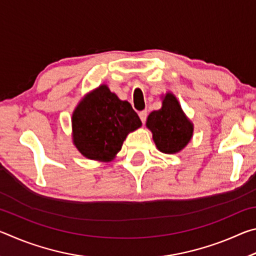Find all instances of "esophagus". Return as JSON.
<instances>
[{
	"label": "esophagus",
	"mask_w": 256,
	"mask_h": 256,
	"mask_svg": "<svg viewBox=\"0 0 256 256\" xmlns=\"http://www.w3.org/2000/svg\"><path fill=\"white\" fill-rule=\"evenodd\" d=\"M138 118H140L141 122L144 124V123H146V118H148V112H146V110H142V112H138Z\"/></svg>",
	"instance_id": "34e87169"
}]
</instances>
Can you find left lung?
<instances>
[{
    "instance_id": "obj_1",
    "label": "left lung",
    "mask_w": 256,
    "mask_h": 256,
    "mask_svg": "<svg viewBox=\"0 0 256 256\" xmlns=\"http://www.w3.org/2000/svg\"><path fill=\"white\" fill-rule=\"evenodd\" d=\"M146 128L152 132L157 148L164 154H176L183 150L193 136V124L186 118L174 94L167 92L162 107L151 112Z\"/></svg>"
}]
</instances>
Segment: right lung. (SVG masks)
I'll use <instances>...</instances> for the list:
<instances>
[{
    "label": "right lung",
    "instance_id": "obj_1",
    "mask_svg": "<svg viewBox=\"0 0 256 256\" xmlns=\"http://www.w3.org/2000/svg\"><path fill=\"white\" fill-rule=\"evenodd\" d=\"M141 125L131 104L102 84L86 94L73 112V144L86 158L110 162L128 134Z\"/></svg>",
    "mask_w": 256,
    "mask_h": 256
}]
</instances>
